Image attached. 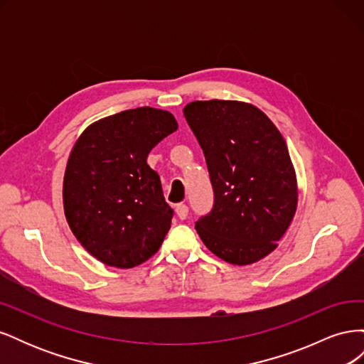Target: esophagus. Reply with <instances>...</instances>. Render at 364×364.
I'll use <instances>...</instances> for the list:
<instances>
[{"instance_id":"esophagus-1","label":"esophagus","mask_w":364,"mask_h":364,"mask_svg":"<svg viewBox=\"0 0 364 364\" xmlns=\"http://www.w3.org/2000/svg\"><path fill=\"white\" fill-rule=\"evenodd\" d=\"M176 214H178V217L181 220H185L186 217H188V206H186L185 203L176 205Z\"/></svg>"}]
</instances>
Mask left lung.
Masks as SVG:
<instances>
[{
	"label": "left lung",
	"mask_w": 364,
	"mask_h": 364,
	"mask_svg": "<svg viewBox=\"0 0 364 364\" xmlns=\"http://www.w3.org/2000/svg\"><path fill=\"white\" fill-rule=\"evenodd\" d=\"M186 123L199 141L214 190L196 230L214 255L237 266L277 249L296 213L297 185L279 130L243 102H191Z\"/></svg>",
	"instance_id": "1"
}]
</instances>
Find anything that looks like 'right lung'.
I'll return each mask as SVG.
<instances>
[{"label":"right lung","instance_id":"1","mask_svg":"<svg viewBox=\"0 0 364 364\" xmlns=\"http://www.w3.org/2000/svg\"><path fill=\"white\" fill-rule=\"evenodd\" d=\"M176 130L170 112L146 106L95 121L74 144L63 178L65 217L106 266H139L167 235L173 209L147 156Z\"/></svg>","mask_w":364,"mask_h":364}]
</instances>
